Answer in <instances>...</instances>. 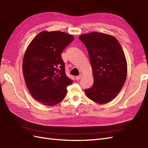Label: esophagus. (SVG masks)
Returning a JSON list of instances; mask_svg holds the SVG:
<instances>
[{"mask_svg": "<svg viewBox=\"0 0 148 148\" xmlns=\"http://www.w3.org/2000/svg\"><path fill=\"white\" fill-rule=\"evenodd\" d=\"M82 77V75L81 74V75H77V76L75 77V79H76V80H79V79H80Z\"/></svg>", "mask_w": 148, "mask_h": 148, "instance_id": "esophagus-1", "label": "esophagus"}]
</instances>
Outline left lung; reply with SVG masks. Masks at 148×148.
<instances>
[{
	"instance_id": "obj_1",
	"label": "left lung",
	"mask_w": 148,
	"mask_h": 148,
	"mask_svg": "<svg viewBox=\"0 0 148 148\" xmlns=\"http://www.w3.org/2000/svg\"><path fill=\"white\" fill-rule=\"evenodd\" d=\"M88 49L94 83L84 90L98 104L111 101L122 89L127 76V62L119 41L106 34L93 32L79 36Z\"/></svg>"
}]
</instances>
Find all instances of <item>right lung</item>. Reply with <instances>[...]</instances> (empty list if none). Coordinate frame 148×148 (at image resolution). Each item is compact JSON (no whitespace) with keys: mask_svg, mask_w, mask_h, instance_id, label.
Here are the masks:
<instances>
[{"mask_svg":"<svg viewBox=\"0 0 148 148\" xmlns=\"http://www.w3.org/2000/svg\"><path fill=\"white\" fill-rule=\"evenodd\" d=\"M74 37L60 31H42L30 43L25 52L22 70L32 97L44 105L54 106L66 97L73 81L65 73L63 50Z\"/></svg>","mask_w":148,"mask_h":148,"instance_id":"right-lung-1","label":"right lung"}]
</instances>
